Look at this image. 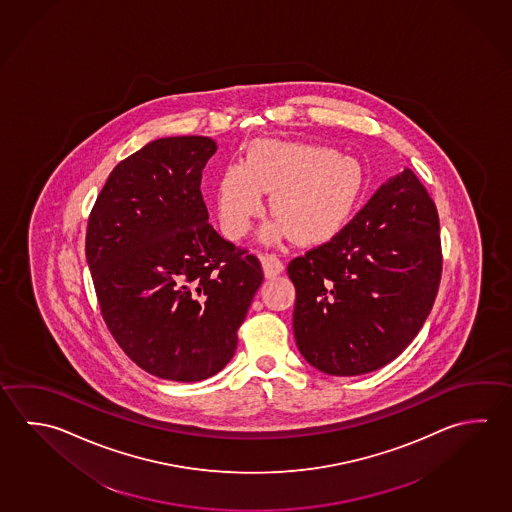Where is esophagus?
Wrapping results in <instances>:
<instances>
[{"label": "esophagus", "instance_id": "obj_1", "mask_svg": "<svg viewBox=\"0 0 512 512\" xmlns=\"http://www.w3.org/2000/svg\"><path fill=\"white\" fill-rule=\"evenodd\" d=\"M261 267L265 278H276L283 272V261L279 260L276 254H265L261 256Z\"/></svg>", "mask_w": 512, "mask_h": 512}]
</instances>
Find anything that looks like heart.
<instances>
[{
    "label": "heart",
    "mask_w": 512,
    "mask_h": 512,
    "mask_svg": "<svg viewBox=\"0 0 512 512\" xmlns=\"http://www.w3.org/2000/svg\"><path fill=\"white\" fill-rule=\"evenodd\" d=\"M366 186L363 162L334 148L298 140H252L243 162L223 166L216 207L227 238L251 229L270 195L278 214L261 231L265 240L294 234L299 243L326 242L352 218Z\"/></svg>",
    "instance_id": "b5f03b06"
}]
</instances>
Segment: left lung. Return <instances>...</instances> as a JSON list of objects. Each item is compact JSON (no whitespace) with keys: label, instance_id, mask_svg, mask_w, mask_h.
I'll use <instances>...</instances> for the list:
<instances>
[{"label":"left lung","instance_id":"1","mask_svg":"<svg viewBox=\"0 0 512 512\" xmlns=\"http://www.w3.org/2000/svg\"><path fill=\"white\" fill-rule=\"evenodd\" d=\"M437 207L411 169L388 178L330 242L290 261L294 337L319 372H375L419 334L435 303Z\"/></svg>","mask_w":512,"mask_h":512}]
</instances>
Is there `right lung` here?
Returning <instances> with one entry per match:
<instances>
[{
    "label": "right lung",
    "mask_w": 512,
    "mask_h": 512,
    "mask_svg": "<svg viewBox=\"0 0 512 512\" xmlns=\"http://www.w3.org/2000/svg\"><path fill=\"white\" fill-rule=\"evenodd\" d=\"M209 137H166L119 162L93 205L86 261L104 321L142 370L213 377L263 281L260 261L209 223L200 182Z\"/></svg>",
    "instance_id": "right-lung-1"
}]
</instances>
